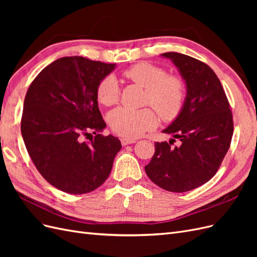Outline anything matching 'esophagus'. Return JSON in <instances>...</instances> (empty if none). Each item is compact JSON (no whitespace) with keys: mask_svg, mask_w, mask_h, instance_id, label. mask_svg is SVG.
<instances>
[{"mask_svg":"<svg viewBox=\"0 0 257 257\" xmlns=\"http://www.w3.org/2000/svg\"><path fill=\"white\" fill-rule=\"evenodd\" d=\"M121 144L122 146H127V145H131V144H134L136 143L135 139H128V138H121Z\"/></svg>","mask_w":257,"mask_h":257,"instance_id":"obj_1","label":"esophagus"}]
</instances>
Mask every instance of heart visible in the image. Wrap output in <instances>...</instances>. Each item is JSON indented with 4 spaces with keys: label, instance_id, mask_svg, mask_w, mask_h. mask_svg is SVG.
Segmentation results:
<instances>
[{
    "label": "heart",
    "instance_id": "obj_1",
    "mask_svg": "<svg viewBox=\"0 0 257 257\" xmlns=\"http://www.w3.org/2000/svg\"><path fill=\"white\" fill-rule=\"evenodd\" d=\"M123 76L146 89V103H150L163 120H174L180 113L185 98V82L180 76L166 75L164 68L148 62L132 65ZM96 96L105 106L118 103L120 88L114 76L108 75L98 82ZM108 123L115 134L134 139L154 128L158 116L151 108L118 107L108 114Z\"/></svg>",
    "mask_w": 257,
    "mask_h": 257
}]
</instances>
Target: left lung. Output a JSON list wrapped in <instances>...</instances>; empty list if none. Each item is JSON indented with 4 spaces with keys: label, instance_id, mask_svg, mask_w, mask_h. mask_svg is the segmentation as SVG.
<instances>
[{
    "label": "left lung",
    "instance_id": "1",
    "mask_svg": "<svg viewBox=\"0 0 257 257\" xmlns=\"http://www.w3.org/2000/svg\"><path fill=\"white\" fill-rule=\"evenodd\" d=\"M186 85L182 109L163 133L173 135L155 143V152L146 174L160 188L183 193L211 179L226 155L234 123L228 99L220 79L204 62L186 54L165 52ZM178 139L179 144L171 145Z\"/></svg>",
    "mask_w": 257,
    "mask_h": 257
}]
</instances>
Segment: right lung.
Instances as JSON below:
<instances>
[{
  "label": "right lung",
  "mask_w": 257,
  "mask_h": 257,
  "mask_svg": "<svg viewBox=\"0 0 257 257\" xmlns=\"http://www.w3.org/2000/svg\"><path fill=\"white\" fill-rule=\"evenodd\" d=\"M114 68L83 57H64L30 84L21 118L23 142L38 172L61 191L92 192L111 172L122 146L118 137L98 134L106 123L96 88ZM88 136L85 143L83 137Z\"/></svg>",
  "instance_id": "obj_1"
}]
</instances>
